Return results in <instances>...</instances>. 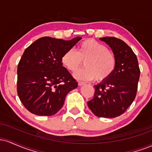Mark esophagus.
Masks as SVG:
<instances>
[{
  "label": "esophagus",
  "instance_id": "1",
  "mask_svg": "<svg viewBox=\"0 0 152 152\" xmlns=\"http://www.w3.org/2000/svg\"><path fill=\"white\" fill-rule=\"evenodd\" d=\"M78 86H83V85L86 84V83H85V82L78 81Z\"/></svg>",
  "mask_w": 152,
  "mask_h": 152
}]
</instances>
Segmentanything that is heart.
<instances>
[{
    "label": "heart",
    "mask_w": 152,
    "mask_h": 152,
    "mask_svg": "<svg viewBox=\"0 0 152 152\" xmlns=\"http://www.w3.org/2000/svg\"><path fill=\"white\" fill-rule=\"evenodd\" d=\"M84 62L86 67L75 72V78L97 82L108 80L114 74L117 60L115 54L105 45L94 39H86L78 46L77 51L68 50L63 54L61 62L68 70L76 71Z\"/></svg>",
    "instance_id": "heart-1"
}]
</instances>
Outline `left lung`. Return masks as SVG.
<instances>
[{"label": "left lung", "instance_id": "left-lung-1", "mask_svg": "<svg viewBox=\"0 0 152 152\" xmlns=\"http://www.w3.org/2000/svg\"><path fill=\"white\" fill-rule=\"evenodd\" d=\"M100 40L110 46L117 64L109 79L94 86V98L87 104L95 116L115 118L124 114L134 102L140 69L137 56L124 41L115 37H104Z\"/></svg>", "mask_w": 152, "mask_h": 152}]
</instances>
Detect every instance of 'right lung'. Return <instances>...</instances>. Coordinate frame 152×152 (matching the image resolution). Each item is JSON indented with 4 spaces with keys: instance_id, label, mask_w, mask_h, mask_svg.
<instances>
[{
    "instance_id": "1",
    "label": "right lung",
    "mask_w": 152,
    "mask_h": 152,
    "mask_svg": "<svg viewBox=\"0 0 152 152\" xmlns=\"http://www.w3.org/2000/svg\"><path fill=\"white\" fill-rule=\"evenodd\" d=\"M81 39L46 36L25 50L18 65L17 92L28 111L38 116H53L61 109L67 94L77 88V82L63 66L61 57Z\"/></svg>"
}]
</instances>
